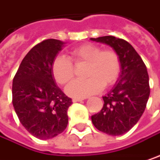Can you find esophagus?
<instances>
[{
  "label": "esophagus",
  "instance_id": "obj_1",
  "mask_svg": "<svg viewBox=\"0 0 160 160\" xmlns=\"http://www.w3.org/2000/svg\"><path fill=\"white\" fill-rule=\"evenodd\" d=\"M83 99H83V98H73V99H72V101H73V102H79V101H81V100H83Z\"/></svg>",
  "mask_w": 160,
  "mask_h": 160
}]
</instances>
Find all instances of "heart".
Returning <instances> with one entry per match:
<instances>
[{"label":"heart","mask_w":160,"mask_h":160,"mask_svg":"<svg viewBox=\"0 0 160 160\" xmlns=\"http://www.w3.org/2000/svg\"><path fill=\"white\" fill-rule=\"evenodd\" d=\"M70 59L75 64L87 63L86 80L71 82L66 92L75 98H85L99 92L104 88L112 86L118 79L121 61L114 50H102L98 45L83 44L70 52ZM52 75L55 80L65 85L74 77V66L69 59L57 56L52 64Z\"/></svg>","instance_id":"obj_1"}]
</instances>
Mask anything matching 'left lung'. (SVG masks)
Returning a JSON list of instances; mask_svg holds the SVG:
<instances>
[{"label": "left lung", "mask_w": 160, "mask_h": 160, "mask_svg": "<svg viewBox=\"0 0 160 160\" xmlns=\"http://www.w3.org/2000/svg\"><path fill=\"white\" fill-rule=\"evenodd\" d=\"M105 43L117 52L121 71L114 88L103 98L104 105L99 113L91 116L99 131L111 136L128 132L139 120L145 110L150 88L145 63L135 49L125 40L114 36L91 38Z\"/></svg>", "instance_id": "1"}]
</instances>
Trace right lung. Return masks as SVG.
Instances as JSON below:
<instances>
[{
  "instance_id": "add662e5",
  "label": "right lung",
  "mask_w": 160,
  "mask_h": 160,
  "mask_svg": "<svg viewBox=\"0 0 160 160\" xmlns=\"http://www.w3.org/2000/svg\"><path fill=\"white\" fill-rule=\"evenodd\" d=\"M64 42L44 40L26 54L12 81V104L20 122L32 136L49 139L68 125L71 105L56 84L52 64Z\"/></svg>"
}]
</instances>
